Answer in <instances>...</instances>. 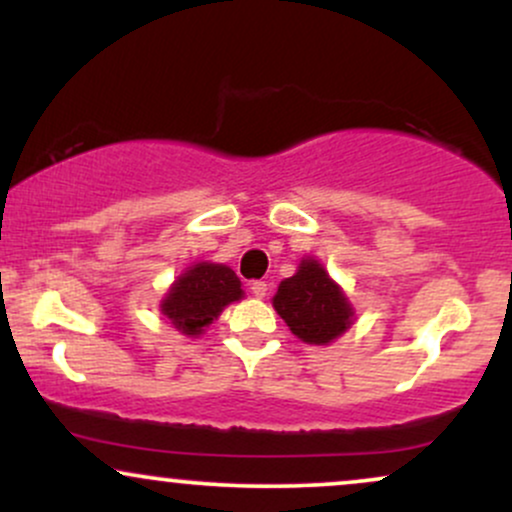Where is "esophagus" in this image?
Here are the masks:
<instances>
[{
    "label": "esophagus",
    "instance_id": "esophagus-1",
    "mask_svg": "<svg viewBox=\"0 0 512 512\" xmlns=\"http://www.w3.org/2000/svg\"><path fill=\"white\" fill-rule=\"evenodd\" d=\"M267 281H252L250 284V291H252V296L255 298H264L267 296Z\"/></svg>",
    "mask_w": 512,
    "mask_h": 512
}]
</instances>
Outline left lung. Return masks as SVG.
I'll use <instances>...</instances> for the list:
<instances>
[{"mask_svg": "<svg viewBox=\"0 0 512 512\" xmlns=\"http://www.w3.org/2000/svg\"><path fill=\"white\" fill-rule=\"evenodd\" d=\"M276 313L308 344H327L351 325L349 301L320 262L303 260L298 272L281 281L274 296Z\"/></svg>", "mask_w": 512, "mask_h": 512, "instance_id": "left-lung-1", "label": "left lung"}]
</instances>
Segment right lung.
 <instances>
[{
	"mask_svg": "<svg viewBox=\"0 0 512 512\" xmlns=\"http://www.w3.org/2000/svg\"><path fill=\"white\" fill-rule=\"evenodd\" d=\"M243 296L240 279L226 264L199 262L187 269L173 284L161 303L163 315L182 334H202L211 320H216L228 303Z\"/></svg>",
	"mask_w": 512,
	"mask_h": 512,
	"instance_id": "right-lung-1",
	"label": "right lung"
}]
</instances>
